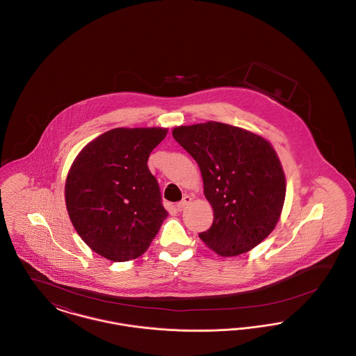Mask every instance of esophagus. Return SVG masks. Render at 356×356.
Here are the masks:
<instances>
[{
    "label": "esophagus",
    "mask_w": 356,
    "mask_h": 356,
    "mask_svg": "<svg viewBox=\"0 0 356 356\" xmlns=\"http://www.w3.org/2000/svg\"><path fill=\"white\" fill-rule=\"evenodd\" d=\"M191 202H192V197L186 195L181 202H179V203L176 204V207H177V209H183V208H186V205L191 203Z\"/></svg>",
    "instance_id": "1"
}]
</instances>
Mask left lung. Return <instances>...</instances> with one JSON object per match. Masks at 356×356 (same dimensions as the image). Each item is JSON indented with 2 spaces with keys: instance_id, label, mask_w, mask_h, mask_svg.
<instances>
[{
  "instance_id": "left-lung-1",
  "label": "left lung",
  "mask_w": 356,
  "mask_h": 356,
  "mask_svg": "<svg viewBox=\"0 0 356 356\" xmlns=\"http://www.w3.org/2000/svg\"><path fill=\"white\" fill-rule=\"evenodd\" d=\"M172 136L199 164L213 209L211 228L199 237L221 256L244 254L261 243L286 197L284 172L271 144L216 121L177 127Z\"/></svg>"
}]
</instances>
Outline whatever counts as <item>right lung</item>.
Instances as JSON below:
<instances>
[{"mask_svg": "<svg viewBox=\"0 0 356 356\" xmlns=\"http://www.w3.org/2000/svg\"><path fill=\"white\" fill-rule=\"evenodd\" d=\"M163 128H116L74 159L65 183L69 218L96 254L128 261L144 254L167 218L160 186L148 168Z\"/></svg>", "mask_w": 356, "mask_h": 356, "instance_id": "1", "label": "right lung"}]
</instances>
